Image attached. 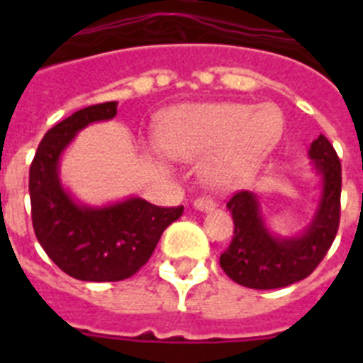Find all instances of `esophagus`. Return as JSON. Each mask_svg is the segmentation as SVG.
<instances>
[{
    "instance_id": "obj_1",
    "label": "esophagus",
    "mask_w": 363,
    "mask_h": 363,
    "mask_svg": "<svg viewBox=\"0 0 363 363\" xmlns=\"http://www.w3.org/2000/svg\"><path fill=\"white\" fill-rule=\"evenodd\" d=\"M194 209L196 211H201V213H203V211H211V209H214V201L213 200H209V198H198V200H194Z\"/></svg>"
}]
</instances>
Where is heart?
I'll return each instance as SVG.
<instances>
[{"instance_id": "heart-1", "label": "heart", "mask_w": 363, "mask_h": 363, "mask_svg": "<svg viewBox=\"0 0 363 363\" xmlns=\"http://www.w3.org/2000/svg\"><path fill=\"white\" fill-rule=\"evenodd\" d=\"M281 134L284 116L274 105L189 104L165 112L160 145L182 162L205 158V184L214 191H236L258 174Z\"/></svg>"}]
</instances>
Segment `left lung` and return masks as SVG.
<instances>
[{
	"instance_id": "8db88e82",
	"label": "left lung",
	"mask_w": 363,
	"mask_h": 363,
	"mask_svg": "<svg viewBox=\"0 0 363 363\" xmlns=\"http://www.w3.org/2000/svg\"><path fill=\"white\" fill-rule=\"evenodd\" d=\"M311 167L320 176V198L306 229L280 236L269 229L258 196L234 194L227 203L234 220L229 249L220 256L227 277L249 289H278L303 280L318 267L333 245L340 223L342 165L323 134L309 147Z\"/></svg>"
}]
</instances>
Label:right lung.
<instances>
[{
  "instance_id": "obj_1",
  "label": "right lung",
  "mask_w": 363,
  "mask_h": 363,
  "mask_svg": "<svg viewBox=\"0 0 363 363\" xmlns=\"http://www.w3.org/2000/svg\"><path fill=\"white\" fill-rule=\"evenodd\" d=\"M118 101L91 105L54 125L38 145L28 176L34 233L57 267L83 281L130 278L156 249L184 207L163 209L140 196L105 205L82 203L63 185L60 162L76 134L116 116Z\"/></svg>"
}]
</instances>
